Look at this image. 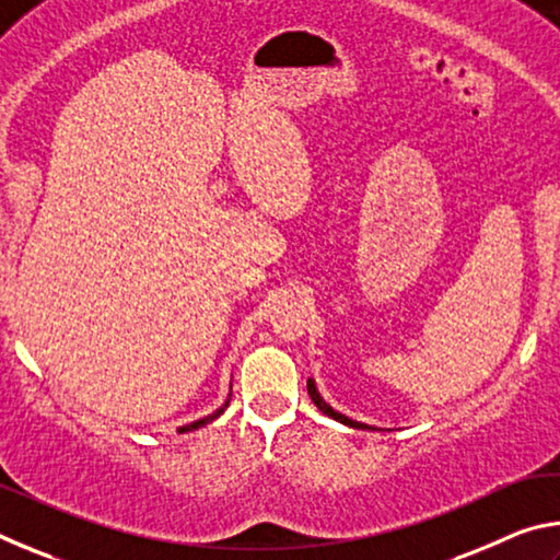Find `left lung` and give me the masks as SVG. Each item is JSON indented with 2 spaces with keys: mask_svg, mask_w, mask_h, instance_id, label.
I'll return each instance as SVG.
<instances>
[{
  "mask_svg": "<svg viewBox=\"0 0 560 560\" xmlns=\"http://www.w3.org/2000/svg\"><path fill=\"white\" fill-rule=\"evenodd\" d=\"M306 387H308V395H311V400H314V405L318 407L320 412L324 415H328V417H334V420H338V422H343V424H348V428H355V430H373V428H368V424H363V422H355V420H350V417H346V415H340V412H336L334 407H330L324 397L318 395V390H316V383L311 381L308 377V383H306Z\"/></svg>",
  "mask_w": 560,
  "mask_h": 560,
  "instance_id": "obj_1",
  "label": "left lung"
}]
</instances>
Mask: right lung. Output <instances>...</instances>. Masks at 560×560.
<instances>
[{"label": "right lung", "instance_id": "1", "mask_svg": "<svg viewBox=\"0 0 560 560\" xmlns=\"http://www.w3.org/2000/svg\"><path fill=\"white\" fill-rule=\"evenodd\" d=\"M226 405H230V400H226L220 410H214L212 415H207V417H202V420H197V422H189V424H185V428H179V432H189V430H197V428H205V424H210L212 420H217V417H220L224 410H226Z\"/></svg>", "mask_w": 560, "mask_h": 560}]
</instances>
